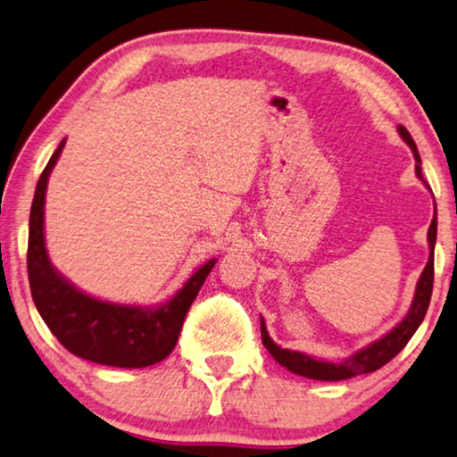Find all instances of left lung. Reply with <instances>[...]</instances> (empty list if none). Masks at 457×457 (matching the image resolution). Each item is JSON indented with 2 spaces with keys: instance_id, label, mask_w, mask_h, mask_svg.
<instances>
[{
  "instance_id": "left-lung-1",
  "label": "left lung",
  "mask_w": 457,
  "mask_h": 457,
  "mask_svg": "<svg viewBox=\"0 0 457 457\" xmlns=\"http://www.w3.org/2000/svg\"><path fill=\"white\" fill-rule=\"evenodd\" d=\"M397 129H399V136L405 139V144L411 147V152H413V158L417 162L415 163L417 178L429 188V184L425 182L423 174H421V158H419V152H417L413 137L409 136V131L403 125H399ZM436 238H437V211L433 212V220L429 224V230H428L429 259H428V265H425V269H423L421 278H419V281H417L413 303H411L407 316L403 318L391 332H386L383 338L370 342L369 346L361 348L353 356H348L346 361L328 362V361H320V358H313L310 354L297 353V350H287V348L278 346V344L271 340V336H269V332H267L265 320L261 318V338H263V346L269 350V354H271L281 366H286L289 372H294V375H299V377H305V378L346 380V378H353L358 375H366V372L378 370L380 366H385L388 361H393V358L407 346L411 336L417 332L419 324H421L425 313H428L431 291H433V251H436Z\"/></svg>"
}]
</instances>
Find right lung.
<instances>
[{
    "label": "right lung",
    "instance_id": "right-lung-1",
    "mask_svg": "<svg viewBox=\"0 0 457 457\" xmlns=\"http://www.w3.org/2000/svg\"><path fill=\"white\" fill-rule=\"evenodd\" d=\"M64 144L66 139L60 141L44 168L29 211L28 279L32 299L50 332L69 353L117 369L152 366L174 350L186 313L216 259L198 267L184 287L166 303L152 308L104 302L74 287V283L62 278L50 263L44 243V202H46L48 178L62 154Z\"/></svg>",
    "mask_w": 457,
    "mask_h": 457
}]
</instances>
